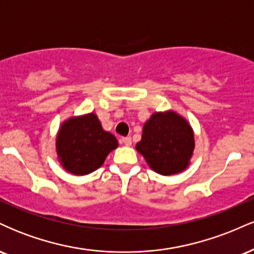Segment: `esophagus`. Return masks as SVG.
Here are the masks:
<instances>
[{
  "instance_id": "obj_1",
  "label": "esophagus",
  "mask_w": 254,
  "mask_h": 254,
  "mask_svg": "<svg viewBox=\"0 0 254 254\" xmlns=\"http://www.w3.org/2000/svg\"><path fill=\"white\" fill-rule=\"evenodd\" d=\"M122 142H123V143L127 145V147H130L131 144H132V141H131V137H123V138H122Z\"/></svg>"
}]
</instances>
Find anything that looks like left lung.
<instances>
[{
    "label": "left lung",
    "instance_id": "left-lung-1",
    "mask_svg": "<svg viewBox=\"0 0 254 254\" xmlns=\"http://www.w3.org/2000/svg\"><path fill=\"white\" fill-rule=\"evenodd\" d=\"M194 149L191 125L174 111L155 112L143 125L142 138L136 150L161 176H172L185 171Z\"/></svg>",
    "mask_w": 254,
    "mask_h": 254
}]
</instances>
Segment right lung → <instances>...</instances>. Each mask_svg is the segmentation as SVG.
<instances>
[{
	"label": "right lung",
	"mask_w": 254,
	"mask_h": 254,
	"mask_svg": "<svg viewBox=\"0 0 254 254\" xmlns=\"http://www.w3.org/2000/svg\"><path fill=\"white\" fill-rule=\"evenodd\" d=\"M117 147V138L103 129L93 112L66 119L56 137L58 161L75 176H86L98 170Z\"/></svg>",
	"instance_id": "1"
}]
</instances>
